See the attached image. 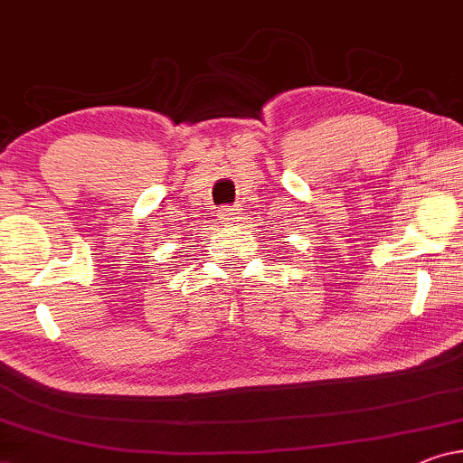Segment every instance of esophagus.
Instances as JSON below:
<instances>
[{"instance_id":"esophagus-1","label":"esophagus","mask_w":463,"mask_h":463,"mask_svg":"<svg viewBox=\"0 0 463 463\" xmlns=\"http://www.w3.org/2000/svg\"><path fill=\"white\" fill-rule=\"evenodd\" d=\"M221 223H233V221L240 219V208L236 206H225L219 211Z\"/></svg>"}]
</instances>
